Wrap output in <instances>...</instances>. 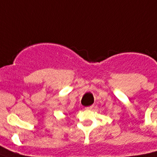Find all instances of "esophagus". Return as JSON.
Instances as JSON below:
<instances>
[{"label": "esophagus", "instance_id": "34e87169", "mask_svg": "<svg viewBox=\"0 0 157 157\" xmlns=\"http://www.w3.org/2000/svg\"><path fill=\"white\" fill-rule=\"evenodd\" d=\"M94 107V105H91V106H89V107H86L85 109L86 110H91V109H92Z\"/></svg>", "mask_w": 157, "mask_h": 157}]
</instances>
